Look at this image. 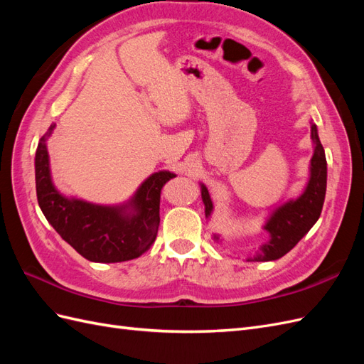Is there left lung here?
<instances>
[{"label": "left lung", "mask_w": 364, "mask_h": 364, "mask_svg": "<svg viewBox=\"0 0 364 364\" xmlns=\"http://www.w3.org/2000/svg\"><path fill=\"white\" fill-rule=\"evenodd\" d=\"M311 139L314 153L310 165V181L305 191L296 200L274 209L264 226L270 234V240L261 246L255 257L247 258V261H274L284 257L299 243L321 217L326 193V158L314 123H311ZM202 200L205 203V215L209 217L213 213V202L205 185H202ZM214 238L218 240L217 235Z\"/></svg>", "instance_id": "obj_1"}]
</instances>
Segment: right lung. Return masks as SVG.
Listing matches in <instances>:
<instances>
[{"instance_id": "add662e5", "label": "right lung", "mask_w": 364, "mask_h": 364, "mask_svg": "<svg viewBox=\"0 0 364 364\" xmlns=\"http://www.w3.org/2000/svg\"><path fill=\"white\" fill-rule=\"evenodd\" d=\"M39 139L35 173L38 203L56 232L86 259L121 262L141 257L155 243L159 226L161 190L174 173L159 171L141 183L132 199L119 206H103L62 196L51 182L47 138Z\"/></svg>"}]
</instances>
